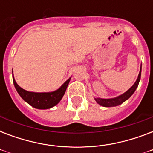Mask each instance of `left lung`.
<instances>
[{
    "mask_svg": "<svg viewBox=\"0 0 153 153\" xmlns=\"http://www.w3.org/2000/svg\"><path fill=\"white\" fill-rule=\"evenodd\" d=\"M140 74H141V67H140V73L138 74V78L137 79V81L135 82V83L133 84V86L131 87L129 90L126 91V93H124L123 94L117 97V98H109V99H103V98H95V101L97 102V103L102 105V106L105 107H112V106H117V105H119L122 104L124 102H126L127 99L130 98L132 94H133L134 92H135L136 89L137 88L138 84H139V82H140Z\"/></svg>",
    "mask_w": 153,
    "mask_h": 153,
    "instance_id": "8db88e82",
    "label": "left lung"
}]
</instances>
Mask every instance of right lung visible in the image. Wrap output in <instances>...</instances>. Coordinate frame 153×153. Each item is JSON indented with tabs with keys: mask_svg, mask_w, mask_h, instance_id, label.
I'll list each match as a JSON object with an SVG mask.
<instances>
[{
	"mask_svg": "<svg viewBox=\"0 0 153 153\" xmlns=\"http://www.w3.org/2000/svg\"><path fill=\"white\" fill-rule=\"evenodd\" d=\"M13 80L16 90L25 102L36 109H46L55 106L60 102V100L64 95L71 79L65 82L62 86L59 89H58L57 91L48 92V93H35V92H29V91H25L16 82L15 79L13 76Z\"/></svg>",
	"mask_w": 153,
	"mask_h": 153,
	"instance_id": "1",
	"label": "right lung"
}]
</instances>
